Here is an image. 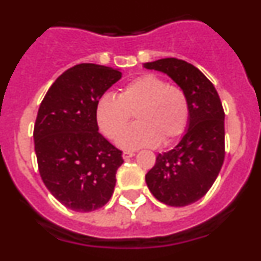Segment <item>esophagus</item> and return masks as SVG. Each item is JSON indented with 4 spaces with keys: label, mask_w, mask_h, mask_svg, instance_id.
I'll return each instance as SVG.
<instances>
[{
    "label": "esophagus",
    "mask_w": 261,
    "mask_h": 261,
    "mask_svg": "<svg viewBox=\"0 0 261 261\" xmlns=\"http://www.w3.org/2000/svg\"><path fill=\"white\" fill-rule=\"evenodd\" d=\"M134 155H135V152L134 151H130V150H126V151L122 152V158L123 159H130V158H133Z\"/></svg>",
    "instance_id": "obj_1"
}]
</instances>
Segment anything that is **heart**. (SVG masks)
<instances>
[{
	"instance_id": "1",
	"label": "heart",
	"mask_w": 261,
	"mask_h": 261,
	"mask_svg": "<svg viewBox=\"0 0 261 261\" xmlns=\"http://www.w3.org/2000/svg\"><path fill=\"white\" fill-rule=\"evenodd\" d=\"M134 112L138 122L126 130ZM96 120L102 133L117 139L123 149L155 146L179 136L189 120V102L186 92L169 86L156 74H143L121 88L118 97L103 94L96 105Z\"/></svg>"
}]
</instances>
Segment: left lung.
Here are the masks:
<instances>
[{
  "instance_id": "8db88e82",
  "label": "left lung",
  "mask_w": 261,
  "mask_h": 261,
  "mask_svg": "<svg viewBox=\"0 0 261 261\" xmlns=\"http://www.w3.org/2000/svg\"><path fill=\"white\" fill-rule=\"evenodd\" d=\"M162 72L186 92L188 128L172 150L158 154L145 175L147 188L162 203L183 207L194 203L215 183L225 159V112L215 86L194 65L177 59L144 64Z\"/></svg>"
}]
</instances>
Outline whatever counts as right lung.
<instances>
[{
  "mask_svg": "<svg viewBox=\"0 0 261 261\" xmlns=\"http://www.w3.org/2000/svg\"><path fill=\"white\" fill-rule=\"evenodd\" d=\"M121 77L105 65H74L57 78L39 107L34 143L40 177L73 211L101 208L114 193L122 152L98 133L96 105Z\"/></svg>",
  "mask_w": 261,
  "mask_h": 261,
  "instance_id": "obj_1",
  "label": "right lung"
}]
</instances>
